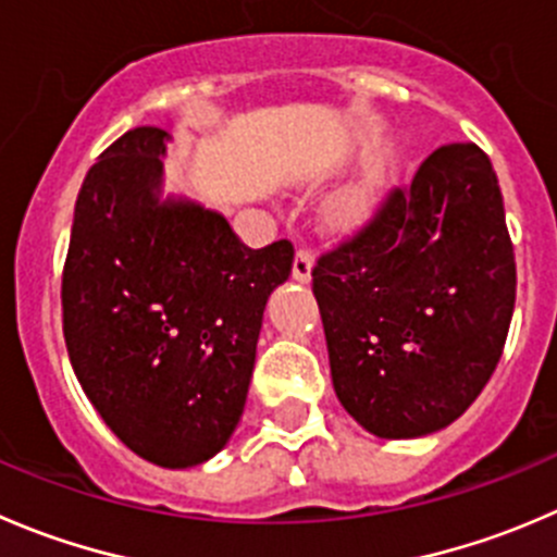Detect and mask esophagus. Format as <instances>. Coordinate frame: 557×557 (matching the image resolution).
<instances>
[{
	"label": "esophagus",
	"instance_id": "esophagus-1",
	"mask_svg": "<svg viewBox=\"0 0 557 557\" xmlns=\"http://www.w3.org/2000/svg\"><path fill=\"white\" fill-rule=\"evenodd\" d=\"M312 274V252L307 250V247H301V250H296V258H294V280L296 283H307Z\"/></svg>",
	"mask_w": 557,
	"mask_h": 557
}]
</instances>
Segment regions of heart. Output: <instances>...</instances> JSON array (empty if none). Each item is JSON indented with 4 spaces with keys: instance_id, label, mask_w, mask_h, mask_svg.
<instances>
[{
    "instance_id": "1",
    "label": "heart",
    "mask_w": 557,
    "mask_h": 557,
    "mask_svg": "<svg viewBox=\"0 0 557 557\" xmlns=\"http://www.w3.org/2000/svg\"><path fill=\"white\" fill-rule=\"evenodd\" d=\"M372 209H375V185L364 182L329 201L326 223L339 231H356L370 220Z\"/></svg>"
}]
</instances>
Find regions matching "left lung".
<instances>
[{
    "mask_svg": "<svg viewBox=\"0 0 557 557\" xmlns=\"http://www.w3.org/2000/svg\"><path fill=\"white\" fill-rule=\"evenodd\" d=\"M515 290L493 163L476 144L435 149L410 187L312 269L343 408L388 441L449 428L498 364Z\"/></svg>",
    "mask_w": 557,
    "mask_h": 557,
    "instance_id": "obj_1",
    "label": "left lung"
}]
</instances>
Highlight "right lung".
Instances as JSON below:
<instances>
[{"label":"right lung","instance_id":"1","mask_svg":"<svg viewBox=\"0 0 557 557\" xmlns=\"http://www.w3.org/2000/svg\"><path fill=\"white\" fill-rule=\"evenodd\" d=\"M171 135L135 127L81 185L62 274L64 343L111 433L160 468L212 460L250 388L263 310L294 267L214 209L163 193Z\"/></svg>","mask_w":557,"mask_h":557}]
</instances>
